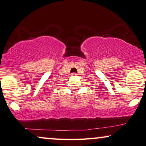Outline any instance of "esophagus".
<instances>
[{
	"instance_id": "1",
	"label": "esophagus",
	"mask_w": 146,
	"mask_h": 146,
	"mask_svg": "<svg viewBox=\"0 0 146 146\" xmlns=\"http://www.w3.org/2000/svg\"><path fill=\"white\" fill-rule=\"evenodd\" d=\"M71 75L72 76V77H77V73H71Z\"/></svg>"
}]
</instances>
